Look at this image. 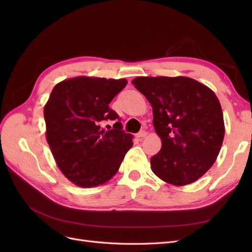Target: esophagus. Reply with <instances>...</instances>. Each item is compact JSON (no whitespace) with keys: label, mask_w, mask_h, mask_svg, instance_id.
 <instances>
[{"label":"esophagus","mask_w":252,"mask_h":252,"mask_svg":"<svg viewBox=\"0 0 252 252\" xmlns=\"http://www.w3.org/2000/svg\"><path fill=\"white\" fill-rule=\"evenodd\" d=\"M146 135H147V132L144 131V130L140 131L138 134H136V136H138L139 139H143V138H145V136H146Z\"/></svg>","instance_id":"34e87169"}]
</instances>
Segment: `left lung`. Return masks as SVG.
I'll return each instance as SVG.
<instances>
[{"instance_id": "8db88e82", "label": "left lung", "mask_w": 252, "mask_h": 252, "mask_svg": "<svg viewBox=\"0 0 252 252\" xmlns=\"http://www.w3.org/2000/svg\"><path fill=\"white\" fill-rule=\"evenodd\" d=\"M151 104L162 148L150 158L158 178L185 186L207 172L222 147L225 125L218 96L187 77H138L131 82Z\"/></svg>"}]
</instances>
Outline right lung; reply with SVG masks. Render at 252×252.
<instances>
[{
  "instance_id": "obj_1",
  "label": "right lung",
  "mask_w": 252,
  "mask_h": 252,
  "mask_svg": "<svg viewBox=\"0 0 252 252\" xmlns=\"http://www.w3.org/2000/svg\"><path fill=\"white\" fill-rule=\"evenodd\" d=\"M127 80L75 77L58 83L44 106L46 140L55 161L70 182L84 188L103 185L116 174L133 135L117 122L105 131L103 121L118 120L109 103Z\"/></svg>"
}]
</instances>
